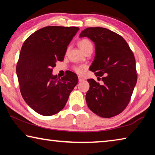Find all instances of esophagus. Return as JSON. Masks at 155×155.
Masks as SVG:
<instances>
[{
	"label": "esophagus",
	"instance_id": "esophagus-1",
	"mask_svg": "<svg viewBox=\"0 0 155 155\" xmlns=\"http://www.w3.org/2000/svg\"><path fill=\"white\" fill-rule=\"evenodd\" d=\"M84 81V78L83 77H78V81H79V82H81V81Z\"/></svg>",
	"mask_w": 155,
	"mask_h": 155
}]
</instances>
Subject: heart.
Listing matches in <instances>:
<instances>
[{
	"instance_id": "b5f03b06",
	"label": "heart",
	"mask_w": 155,
	"mask_h": 155,
	"mask_svg": "<svg viewBox=\"0 0 155 155\" xmlns=\"http://www.w3.org/2000/svg\"><path fill=\"white\" fill-rule=\"evenodd\" d=\"M78 46L80 47V48L82 50V51L85 52L86 51H87L88 49L90 48H93V44L91 43V41L88 40V39L84 38L81 40L78 41ZM85 65H78V66H74L73 68V70L77 73V74H82L84 70L85 69Z\"/></svg>"
}]
</instances>
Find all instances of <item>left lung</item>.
<instances>
[{"label":"left lung","mask_w":155,"mask_h":155,"mask_svg":"<svg viewBox=\"0 0 155 155\" xmlns=\"http://www.w3.org/2000/svg\"><path fill=\"white\" fill-rule=\"evenodd\" d=\"M80 37L94 42L96 55L90 70L103 82L101 85L93 78L87 79V106L102 117L115 116L127 107L137 83L133 52L121 35L105 28H87Z\"/></svg>","instance_id":"1"}]
</instances>
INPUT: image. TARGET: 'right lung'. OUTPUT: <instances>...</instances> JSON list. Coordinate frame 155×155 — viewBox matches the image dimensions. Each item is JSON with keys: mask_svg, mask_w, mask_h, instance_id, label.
<instances>
[{"mask_svg": "<svg viewBox=\"0 0 155 155\" xmlns=\"http://www.w3.org/2000/svg\"><path fill=\"white\" fill-rule=\"evenodd\" d=\"M79 28L48 26L38 30L25 41L16 65L22 98L31 109L50 116L64 109L78 83L75 73L52 76L56 62L62 61L67 47Z\"/></svg>", "mask_w": 155, "mask_h": 155, "instance_id": "obj_1", "label": "right lung"}]
</instances>
